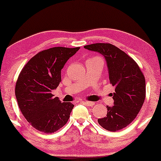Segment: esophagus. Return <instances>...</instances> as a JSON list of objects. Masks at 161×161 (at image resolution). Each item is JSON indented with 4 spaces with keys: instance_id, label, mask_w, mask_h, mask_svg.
Masks as SVG:
<instances>
[{
    "instance_id": "esophagus-1",
    "label": "esophagus",
    "mask_w": 161,
    "mask_h": 161,
    "mask_svg": "<svg viewBox=\"0 0 161 161\" xmlns=\"http://www.w3.org/2000/svg\"><path fill=\"white\" fill-rule=\"evenodd\" d=\"M81 103H82L83 104H85V105H86V106H92L95 105V102H92V101H81Z\"/></svg>"
}]
</instances>
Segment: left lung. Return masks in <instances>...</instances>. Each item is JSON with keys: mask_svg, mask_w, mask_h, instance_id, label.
<instances>
[{"mask_svg": "<svg viewBox=\"0 0 161 161\" xmlns=\"http://www.w3.org/2000/svg\"><path fill=\"white\" fill-rule=\"evenodd\" d=\"M85 49L98 52L107 63L114 106H108L106 116L98 119L101 127L117 131L128 126L136 117L146 96L145 78L135 60L123 50L108 43L86 45Z\"/></svg>", "mask_w": 161, "mask_h": 161, "instance_id": "left-lung-1", "label": "left lung"}]
</instances>
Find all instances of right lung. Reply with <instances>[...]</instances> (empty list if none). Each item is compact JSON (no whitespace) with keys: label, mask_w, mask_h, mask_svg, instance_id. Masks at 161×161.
Instances as JSON below:
<instances>
[{"label":"right lung","mask_w":161,"mask_h":161,"mask_svg":"<svg viewBox=\"0 0 161 161\" xmlns=\"http://www.w3.org/2000/svg\"><path fill=\"white\" fill-rule=\"evenodd\" d=\"M80 47H56L31 59L20 72L15 96L22 114L36 130L52 133L64 126L74 105L51 93L61 81V70Z\"/></svg>","instance_id":"obj_1"}]
</instances>
